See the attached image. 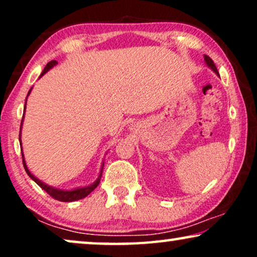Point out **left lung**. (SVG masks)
<instances>
[{
	"label": "left lung",
	"mask_w": 257,
	"mask_h": 257,
	"mask_svg": "<svg viewBox=\"0 0 257 257\" xmlns=\"http://www.w3.org/2000/svg\"><path fill=\"white\" fill-rule=\"evenodd\" d=\"M203 57H205V61H206V63H207V65L209 66L210 69L213 70L214 72L216 73V75H219V71H217V69H216V66H215V64H214V62H213V59L209 57V56H207V55H203Z\"/></svg>",
	"instance_id": "1"
}]
</instances>
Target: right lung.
I'll use <instances>...</instances> for the list:
<instances>
[{
	"mask_svg": "<svg viewBox=\"0 0 257 257\" xmlns=\"http://www.w3.org/2000/svg\"><path fill=\"white\" fill-rule=\"evenodd\" d=\"M56 64H57V62H56V61L49 62L48 64H47V66H45V68H44L43 72L41 73V76H43L44 73L47 72L49 69H51L52 66L56 65ZM30 91H31V89L29 90V92H28V94L30 93ZM26 104H27V101H26ZM24 110H26V107H24ZM23 118H24V115L22 117V121H23ZM21 127H22V122H21ZM20 144H21V128H20ZM22 160H23L24 170H26L28 175H29V177H30L31 179H33V180H34L35 182H36V184H37L38 186H40V187H41L42 189H44V191L47 192L48 194L51 196V198H54L55 200H58V201H62V202L76 201V200L83 199V198H85L86 195H89L90 193L92 192L93 189L96 188L98 185H99L100 178H101V173H103V167H104V164H103V167H101V171H100L99 177H98L96 182H94V184H92L91 186H87V187H84V188H77V189H73V191H61V189H56V188L50 187V186H47L45 184H43V182H42V181L38 180V179L35 178L34 175L30 173L29 170H28V167H27V165H26V161H24L23 153H22Z\"/></svg>",
	"mask_w": 257,
	"mask_h": 257,
	"instance_id": "obj_1",
	"label": "right lung"
}]
</instances>
